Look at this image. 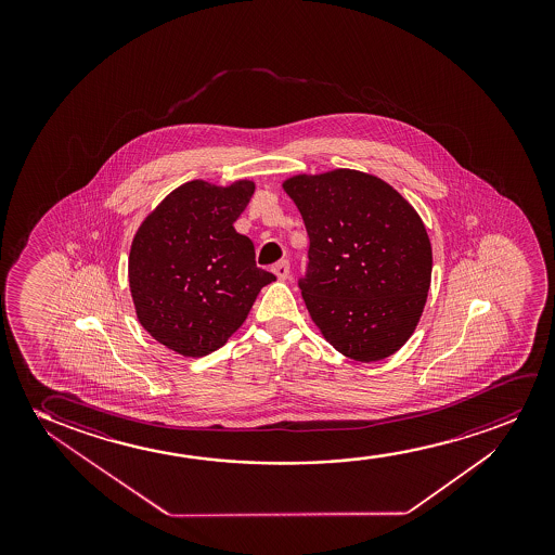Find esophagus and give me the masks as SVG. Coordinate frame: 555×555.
<instances>
[{"label": "esophagus", "instance_id": "esophagus-1", "mask_svg": "<svg viewBox=\"0 0 555 555\" xmlns=\"http://www.w3.org/2000/svg\"><path fill=\"white\" fill-rule=\"evenodd\" d=\"M273 273L276 274V279H279V281H288V279H289L288 261H279V263H276V266L273 267Z\"/></svg>", "mask_w": 555, "mask_h": 555}]
</instances>
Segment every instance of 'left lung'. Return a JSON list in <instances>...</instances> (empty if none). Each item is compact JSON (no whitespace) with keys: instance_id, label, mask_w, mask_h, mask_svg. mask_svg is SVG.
Returning <instances> with one entry per match:
<instances>
[{"instance_id":"1","label":"left lung","mask_w":555,"mask_h":555,"mask_svg":"<svg viewBox=\"0 0 555 555\" xmlns=\"http://www.w3.org/2000/svg\"><path fill=\"white\" fill-rule=\"evenodd\" d=\"M311 241L299 281L320 334L347 358L377 362L417 327L433 246L417 210L377 176L335 168L282 182Z\"/></svg>"}]
</instances>
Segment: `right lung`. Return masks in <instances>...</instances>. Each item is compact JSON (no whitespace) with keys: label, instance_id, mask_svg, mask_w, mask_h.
Returning a JSON list of instances; mask_svg holds the SVG:
<instances>
[{"label":"right lung","instance_id":"add662e5","mask_svg":"<svg viewBox=\"0 0 555 555\" xmlns=\"http://www.w3.org/2000/svg\"><path fill=\"white\" fill-rule=\"evenodd\" d=\"M254 190L251 180L182 183L132 238L129 288L138 322L182 357L223 347L261 288L276 281L256 267L254 244L233 228Z\"/></svg>","mask_w":555,"mask_h":555}]
</instances>
